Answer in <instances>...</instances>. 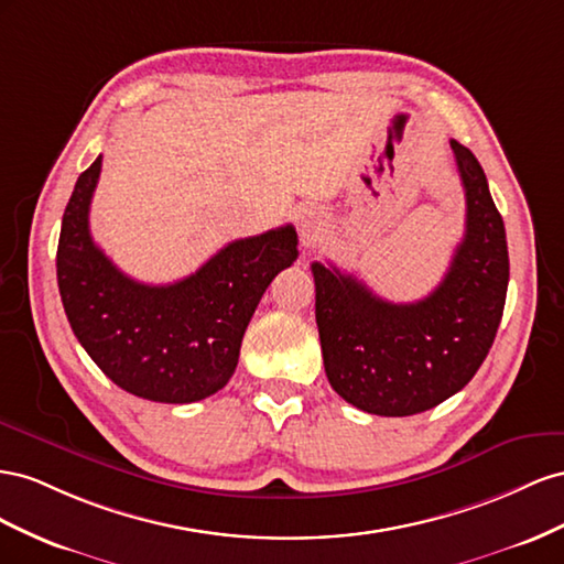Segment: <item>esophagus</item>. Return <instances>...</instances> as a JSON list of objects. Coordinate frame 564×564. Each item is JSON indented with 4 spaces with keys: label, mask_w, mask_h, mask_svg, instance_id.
<instances>
[{
    "label": "esophagus",
    "mask_w": 564,
    "mask_h": 564,
    "mask_svg": "<svg viewBox=\"0 0 564 564\" xmlns=\"http://www.w3.org/2000/svg\"><path fill=\"white\" fill-rule=\"evenodd\" d=\"M297 227H300V236H302V243L304 246H312L318 231H321V217L316 213H302L297 219Z\"/></svg>",
    "instance_id": "34e87169"
}]
</instances>
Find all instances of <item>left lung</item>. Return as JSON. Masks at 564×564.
<instances>
[{
    "instance_id": "left-lung-1",
    "label": "left lung",
    "mask_w": 564,
    "mask_h": 564,
    "mask_svg": "<svg viewBox=\"0 0 564 564\" xmlns=\"http://www.w3.org/2000/svg\"><path fill=\"white\" fill-rule=\"evenodd\" d=\"M465 234L434 291L397 304L333 264H312L316 326L333 390L376 415H413L473 380L494 345L508 291L503 217L470 149L452 139Z\"/></svg>"
}]
</instances>
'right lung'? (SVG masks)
I'll use <instances>...</instances> for the list:
<instances>
[{
    "label": "right lung",
    "instance_id": "obj_1",
    "mask_svg": "<svg viewBox=\"0 0 564 564\" xmlns=\"http://www.w3.org/2000/svg\"><path fill=\"white\" fill-rule=\"evenodd\" d=\"M99 174L101 155L77 176L58 236V291L75 337L134 397L191 404L215 394L236 371L240 343L269 283L297 260L295 229L285 224L234 240L176 283H139L89 234Z\"/></svg>",
    "mask_w": 564,
    "mask_h": 564
}]
</instances>
